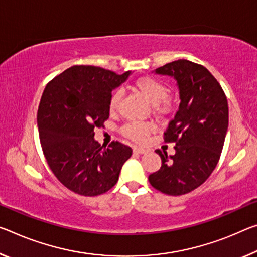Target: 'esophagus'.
Listing matches in <instances>:
<instances>
[{
	"mask_svg": "<svg viewBox=\"0 0 257 257\" xmlns=\"http://www.w3.org/2000/svg\"><path fill=\"white\" fill-rule=\"evenodd\" d=\"M134 152L138 153V154H143L146 152V150L143 148H138V146H135V148H134Z\"/></svg>",
	"mask_w": 257,
	"mask_h": 257,
	"instance_id": "esophagus-1",
	"label": "esophagus"
}]
</instances>
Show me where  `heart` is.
Listing matches in <instances>:
<instances>
[{"label": "heart", "mask_w": 257, "mask_h": 257, "mask_svg": "<svg viewBox=\"0 0 257 257\" xmlns=\"http://www.w3.org/2000/svg\"><path fill=\"white\" fill-rule=\"evenodd\" d=\"M133 88L141 93L152 105L153 112L159 116H165L173 113L176 107V101L169 95V89L165 82L157 77L145 75L134 81ZM122 99L121 90H114L108 98V111L111 113L119 109ZM125 137L136 142L145 143L149 136L154 132V125L149 122H129L121 129Z\"/></svg>", "instance_id": "heart-1"}]
</instances>
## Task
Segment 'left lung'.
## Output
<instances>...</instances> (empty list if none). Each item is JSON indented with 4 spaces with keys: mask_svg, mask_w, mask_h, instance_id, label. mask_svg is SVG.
Instances as JSON below:
<instances>
[{
    "mask_svg": "<svg viewBox=\"0 0 257 257\" xmlns=\"http://www.w3.org/2000/svg\"><path fill=\"white\" fill-rule=\"evenodd\" d=\"M156 73L174 76L181 104L164 134L165 143H175L176 153L168 157L156 151L162 164L149 182L165 194H186L205 183L217 166L229 125L227 99L218 81L202 65L178 59Z\"/></svg>",
    "mask_w": 257,
    "mask_h": 257,
    "instance_id": "1",
    "label": "left lung"
}]
</instances>
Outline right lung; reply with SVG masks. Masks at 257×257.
<instances>
[{"label": "right lung", "instance_id": "1", "mask_svg": "<svg viewBox=\"0 0 257 257\" xmlns=\"http://www.w3.org/2000/svg\"><path fill=\"white\" fill-rule=\"evenodd\" d=\"M130 71L116 74L90 65H75L47 84L38 109L41 146L51 172L64 186L84 197L111 190L122 166L132 157L129 146L95 141L96 127L108 119V98Z\"/></svg>", "mask_w": 257, "mask_h": 257}]
</instances>
